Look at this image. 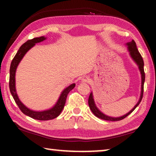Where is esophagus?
<instances>
[{
  "instance_id": "obj_1",
  "label": "esophagus",
  "mask_w": 156,
  "mask_h": 156,
  "mask_svg": "<svg viewBox=\"0 0 156 156\" xmlns=\"http://www.w3.org/2000/svg\"><path fill=\"white\" fill-rule=\"evenodd\" d=\"M89 76H84V77L82 78V81L83 82H89Z\"/></svg>"
}]
</instances>
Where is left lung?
I'll list each match as a JSON object with an SVG mask.
<instances>
[{
	"label": "left lung",
	"mask_w": 156,
	"mask_h": 156,
	"mask_svg": "<svg viewBox=\"0 0 156 156\" xmlns=\"http://www.w3.org/2000/svg\"><path fill=\"white\" fill-rule=\"evenodd\" d=\"M127 46H128V49H129V52H130V55L132 58L133 59V60L137 63V65H138V68H139L140 73H141V78H142V82H141V94H140V100L138 101V104L134 106V108L132 109L131 111L126 114L124 116H121V117H117V118H113V117H110L108 116H106L105 114H104L103 113H101L100 111L98 109L96 106L94 101V99H93V96H92V93L90 94L89 97V100H88V104L89 106V108L94 114L96 116L98 117V118L103 119V120H106V121H120L122 120V119H125L126 117L129 116L130 114H131L132 112H133L134 109L137 107L138 106V104H140V102L141 101L142 98H143V95H144V82H145V72H144V59H143V57L141 56V55L140 54L139 51L137 49V47H136V44L135 41L133 40H132V41L131 42H129L127 43Z\"/></svg>",
	"instance_id": "8db88e82"
}]
</instances>
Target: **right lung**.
Here are the masks:
<instances>
[{
  "label": "right lung",
  "mask_w": 156,
  "mask_h": 156,
  "mask_svg": "<svg viewBox=\"0 0 156 156\" xmlns=\"http://www.w3.org/2000/svg\"><path fill=\"white\" fill-rule=\"evenodd\" d=\"M46 38L44 37H35L33 39L28 40L26 42H25L24 44H22L20 46V48H19L18 52L16 53V55H15L14 58L12 59L10 64V79H9V88L10 93L13 97V99L17 104V105L20 108L21 112L23 114L27 115L31 118L36 120H40V121H48L51 120V119H55L60 114V113L62 111L64 106H65L66 99H67V94L71 90L73 89V88L75 87V84H72L67 87L65 90L62 91V93L61 94L60 97H59L58 101H57V104H55V106L51 108V109L44 111V112H34L29 108H27L22 102L20 101L19 98L16 94V79H15V76H16V68L18 67L19 62H20L21 59H23V57L25 55L27 51L30 49L35 45V43L37 42H40L43 41L44 40H45Z\"/></svg>",
  "instance_id": "add662e5"
}]
</instances>
